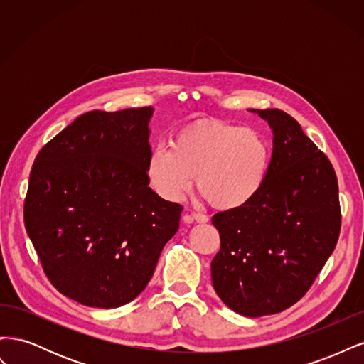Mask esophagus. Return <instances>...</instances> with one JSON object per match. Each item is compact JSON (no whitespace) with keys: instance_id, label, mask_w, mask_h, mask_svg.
I'll return each mask as SVG.
<instances>
[{"instance_id":"34e87169","label":"esophagus","mask_w":364,"mask_h":364,"mask_svg":"<svg viewBox=\"0 0 364 364\" xmlns=\"http://www.w3.org/2000/svg\"><path fill=\"white\" fill-rule=\"evenodd\" d=\"M208 215H205V214H202V213H196V211H193V213H190V214H185L183 215V222H186V223H193V222H197V223H206L208 222Z\"/></svg>"}]
</instances>
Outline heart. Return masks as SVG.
Masks as SVG:
<instances>
[{"label":"heart","mask_w":364,"mask_h":364,"mask_svg":"<svg viewBox=\"0 0 364 364\" xmlns=\"http://www.w3.org/2000/svg\"><path fill=\"white\" fill-rule=\"evenodd\" d=\"M267 165V142L257 130L215 119L182 130L170 149L153 150L147 174L165 200H181L196 176L197 188L214 208L235 209L257 194Z\"/></svg>","instance_id":"b5f03b06"}]
</instances>
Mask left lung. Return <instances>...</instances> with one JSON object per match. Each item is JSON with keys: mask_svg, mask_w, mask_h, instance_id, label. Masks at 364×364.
<instances>
[{"mask_svg": "<svg viewBox=\"0 0 364 364\" xmlns=\"http://www.w3.org/2000/svg\"><path fill=\"white\" fill-rule=\"evenodd\" d=\"M257 112L273 132V151L257 194L217 213L220 250L214 290L247 317L277 314L310 290L340 234L338 183L331 162L279 109Z\"/></svg>", "mask_w": 364, "mask_h": 364, "instance_id": "1", "label": "left lung"}]
</instances>
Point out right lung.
I'll return each mask as SVG.
<instances>
[{
  "mask_svg": "<svg viewBox=\"0 0 364 364\" xmlns=\"http://www.w3.org/2000/svg\"><path fill=\"white\" fill-rule=\"evenodd\" d=\"M153 107L92 111L41 149L24 223L42 269L82 305L117 308L146 289L182 205L149 183Z\"/></svg>",
  "mask_w": 364,
  "mask_h": 364,
  "instance_id": "1",
  "label": "right lung"
}]
</instances>
